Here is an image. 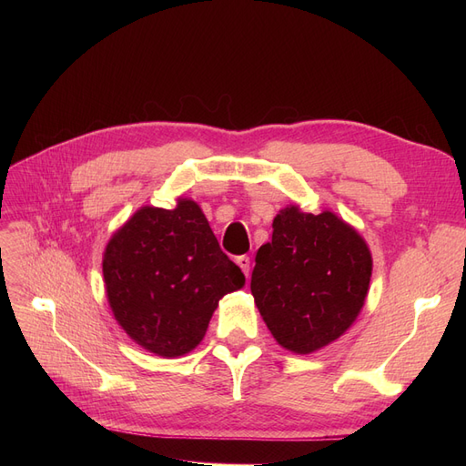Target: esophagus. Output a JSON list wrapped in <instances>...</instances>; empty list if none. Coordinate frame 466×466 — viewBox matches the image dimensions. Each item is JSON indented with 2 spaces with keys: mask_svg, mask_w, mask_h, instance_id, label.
Here are the masks:
<instances>
[{
  "mask_svg": "<svg viewBox=\"0 0 466 466\" xmlns=\"http://www.w3.org/2000/svg\"><path fill=\"white\" fill-rule=\"evenodd\" d=\"M237 264H238V268H241L243 270V274L248 278V272H250V258L248 257H237V260H235Z\"/></svg>",
  "mask_w": 466,
  "mask_h": 466,
  "instance_id": "1",
  "label": "esophagus"
}]
</instances>
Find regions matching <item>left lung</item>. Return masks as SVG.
<instances>
[{
    "label": "left lung",
    "mask_w": 466,
    "mask_h": 466,
    "mask_svg": "<svg viewBox=\"0 0 466 466\" xmlns=\"http://www.w3.org/2000/svg\"><path fill=\"white\" fill-rule=\"evenodd\" d=\"M272 241L258 248L250 291L276 342L311 354L340 338L368 298L371 252L332 211H279Z\"/></svg>",
    "instance_id": "8db88e82"
}]
</instances>
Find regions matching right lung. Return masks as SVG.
Returning <instances> with one entry per match:
<instances>
[{
	"label": "right lung",
	"mask_w": 466,
	"mask_h": 466,
	"mask_svg": "<svg viewBox=\"0 0 466 466\" xmlns=\"http://www.w3.org/2000/svg\"><path fill=\"white\" fill-rule=\"evenodd\" d=\"M103 276L108 305L136 344L178 358L202 342L223 295L245 274L219 248L200 206H144L110 237Z\"/></svg>",
	"instance_id": "right-lung-1"
}]
</instances>
